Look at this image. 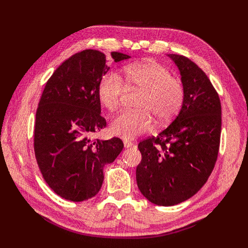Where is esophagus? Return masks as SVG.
Instances as JSON below:
<instances>
[{
  "label": "esophagus",
  "mask_w": 248,
  "mask_h": 248,
  "mask_svg": "<svg viewBox=\"0 0 248 248\" xmlns=\"http://www.w3.org/2000/svg\"><path fill=\"white\" fill-rule=\"evenodd\" d=\"M124 148H131V147H132L134 144L131 140H124Z\"/></svg>",
  "instance_id": "esophagus-1"
}]
</instances>
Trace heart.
I'll use <instances>...</instances> for the list:
<instances>
[{
  "label": "heart",
  "mask_w": 248,
  "mask_h": 248,
  "mask_svg": "<svg viewBox=\"0 0 248 248\" xmlns=\"http://www.w3.org/2000/svg\"><path fill=\"white\" fill-rule=\"evenodd\" d=\"M124 80L113 71L100 78L98 96L105 108L114 110L119 107L125 89L141 91L139 110H123L110 121V130L124 140H133L150 130L151 115L156 123H165L177 114L183 100V86L172 78L166 67L152 60L124 67Z\"/></svg>",
  "instance_id": "1"
}]
</instances>
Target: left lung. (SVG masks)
<instances>
[{
	"label": "left lung",
	"instance_id": "obj_1",
	"mask_svg": "<svg viewBox=\"0 0 248 248\" xmlns=\"http://www.w3.org/2000/svg\"><path fill=\"white\" fill-rule=\"evenodd\" d=\"M180 71L183 101L175 120L140 141L136 182L150 202L170 207L194 196L217 160L222 107L207 75L187 57L168 54Z\"/></svg>",
	"mask_w": 248,
	"mask_h": 248
}]
</instances>
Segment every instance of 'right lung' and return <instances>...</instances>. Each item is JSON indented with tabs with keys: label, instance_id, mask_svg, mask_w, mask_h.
<instances>
[{
	"label": "right lung",
	"instance_id": "right-lung-1",
	"mask_svg": "<svg viewBox=\"0 0 248 248\" xmlns=\"http://www.w3.org/2000/svg\"><path fill=\"white\" fill-rule=\"evenodd\" d=\"M115 62L130 56L112 52ZM109 67L104 53L84 50L66 60L46 82L36 112L34 150L46 184L71 202L93 197L103 168L124 148L120 139L92 140L107 125L101 116L98 83Z\"/></svg>",
	"mask_w": 248,
	"mask_h": 248
}]
</instances>
